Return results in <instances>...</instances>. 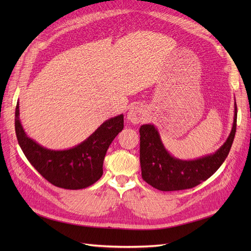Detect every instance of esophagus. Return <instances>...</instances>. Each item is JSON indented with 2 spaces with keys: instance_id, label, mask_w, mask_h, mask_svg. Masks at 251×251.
<instances>
[{
  "instance_id": "obj_1",
  "label": "esophagus",
  "mask_w": 251,
  "mask_h": 251,
  "mask_svg": "<svg viewBox=\"0 0 251 251\" xmlns=\"http://www.w3.org/2000/svg\"><path fill=\"white\" fill-rule=\"evenodd\" d=\"M146 116V112L141 105H134L133 108H131L127 114V119L133 124H138L142 122Z\"/></svg>"
}]
</instances>
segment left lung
<instances>
[{
	"instance_id": "1",
	"label": "left lung",
	"mask_w": 251,
	"mask_h": 251,
	"mask_svg": "<svg viewBox=\"0 0 251 251\" xmlns=\"http://www.w3.org/2000/svg\"><path fill=\"white\" fill-rule=\"evenodd\" d=\"M237 105L234 122L226 142L213 154L193 161H182L171 155L165 149L156 128L142 125L140 133V167L142 179L161 191L193 188L208 179L226 160L236 133Z\"/></svg>"
}]
</instances>
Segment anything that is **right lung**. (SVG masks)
I'll list each match as a JSON object with an SVG mask.
<instances>
[{
  "instance_id": "1",
  "label": "right lung",
  "mask_w": 251,
  "mask_h": 251,
  "mask_svg": "<svg viewBox=\"0 0 251 251\" xmlns=\"http://www.w3.org/2000/svg\"><path fill=\"white\" fill-rule=\"evenodd\" d=\"M124 127V116L103 122L87 139L65 151H51L29 138L19 119V101L15 111V131L26 159L52 185L64 189H82L96 183L102 175L105 152Z\"/></svg>"
}]
</instances>
